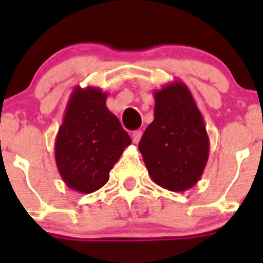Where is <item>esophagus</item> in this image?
Returning <instances> with one entry per match:
<instances>
[{
    "mask_svg": "<svg viewBox=\"0 0 263 263\" xmlns=\"http://www.w3.org/2000/svg\"><path fill=\"white\" fill-rule=\"evenodd\" d=\"M141 136H142L141 129H136V131L132 132V141H134L135 144H139L140 140H141Z\"/></svg>",
    "mask_w": 263,
    "mask_h": 263,
    "instance_id": "obj_1",
    "label": "esophagus"
}]
</instances>
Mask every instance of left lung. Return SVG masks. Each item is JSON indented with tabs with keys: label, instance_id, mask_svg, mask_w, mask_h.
<instances>
[{
	"label": "left lung",
	"instance_id": "left-lung-1",
	"mask_svg": "<svg viewBox=\"0 0 263 263\" xmlns=\"http://www.w3.org/2000/svg\"><path fill=\"white\" fill-rule=\"evenodd\" d=\"M154 121L141 137V151L151 179L173 192L200 181L210 153L205 122L187 85L169 82L154 92Z\"/></svg>",
	"mask_w": 263,
	"mask_h": 263
}]
</instances>
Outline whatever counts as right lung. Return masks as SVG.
I'll list each match as a JSON object with an SVG mask.
<instances>
[{
	"instance_id": "obj_1",
	"label": "right lung",
	"mask_w": 263,
	"mask_h": 263,
	"mask_svg": "<svg viewBox=\"0 0 263 263\" xmlns=\"http://www.w3.org/2000/svg\"><path fill=\"white\" fill-rule=\"evenodd\" d=\"M99 87L76 86L68 99L54 142L61 178L71 190L91 193L109 179L131 137L107 108Z\"/></svg>"
}]
</instances>
